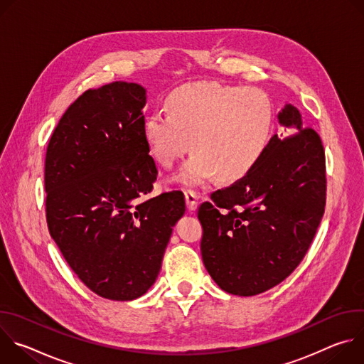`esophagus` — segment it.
<instances>
[{
  "mask_svg": "<svg viewBox=\"0 0 364 364\" xmlns=\"http://www.w3.org/2000/svg\"><path fill=\"white\" fill-rule=\"evenodd\" d=\"M184 196H186L187 209L190 212H194L197 209V205H198V196H197V193L193 191V190H186Z\"/></svg>",
  "mask_w": 364,
  "mask_h": 364,
  "instance_id": "34e87169",
  "label": "esophagus"
}]
</instances>
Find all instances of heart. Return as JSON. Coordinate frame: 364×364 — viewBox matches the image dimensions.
<instances>
[{
  "label": "heart",
  "instance_id": "b5f03b06",
  "mask_svg": "<svg viewBox=\"0 0 364 364\" xmlns=\"http://www.w3.org/2000/svg\"><path fill=\"white\" fill-rule=\"evenodd\" d=\"M167 114H149L142 138L151 159L173 167L194 151L174 180L200 186L215 176L222 181L245 177L262 159L274 129L269 96L256 87H230L210 82L188 83L166 99Z\"/></svg>",
  "mask_w": 364,
  "mask_h": 364
}]
</instances>
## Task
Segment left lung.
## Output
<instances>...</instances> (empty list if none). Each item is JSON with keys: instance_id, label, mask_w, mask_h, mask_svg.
I'll list each match as a JSON object with an SVG mask.
<instances>
[{"instance_id": "left-lung-1", "label": "left lung", "mask_w": 364, "mask_h": 364, "mask_svg": "<svg viewBox=\"0 0 364 364\" xmlns=\"http://www.w3.org/2000/svg\"><path fill=\"white\" fill-rule=\"evenodd\" d=\"M289 136L274 135L259 163L198 207L203 264L226 292L252 296L289 277L324 215L326 155L291 103L278 114Z\"/></svg>"}]
</instances>
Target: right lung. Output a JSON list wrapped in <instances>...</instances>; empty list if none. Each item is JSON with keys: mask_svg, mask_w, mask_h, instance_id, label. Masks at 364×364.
<instances>
[{"mask_svg": "<svg viewBox=\"0 0 364 364\" xmlns=\"http://www.w3.org/2000/svg\"><path fill=\"white\" fill-rule=\"evenodd\" d=\"M146 93L112 82L80 95L50 138L46 219L79 279L112 301H132L157 279L181 191L146 197L159 170L142 138Z\"/></svg>", "mask_w": 364, "mask_h": 364, "instance_id": "right-lung-1", "label": "right lung"}]
</instances>
